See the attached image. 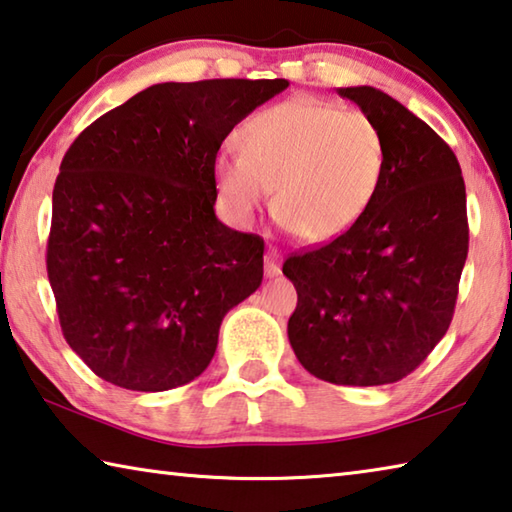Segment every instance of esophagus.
<instances>
[{"label":"esophagus","mask_w":512,"mask_h":512,"mask_svg":"<svg viewBox=\"0 0 512 512\" xmlns=\"http://www.w3.org/2000/svg\"><path fill=\"white\" fill-rule=\"evenodd\" d=\"M264 273H266V277H277L282 273L280 253H277L275 248H268V253L264 257Z\"/></svg>","instance_id":"34e87169"}]
</instances>
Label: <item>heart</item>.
I'll use <instances>...</instances> for the list:
<instances>
[{
  "label": "heart",
  "instance_id": "obj_1",
  "mask_svg": "<svg viewBox=\"0 0 512 512\" xmlns=\"http://www.w3.org/2000/svg\"><path fill=\"white\" fill-rule=\"evenodd\" d=\"M241 151L214 160L219 192L253 219L275 189V219L302 244L341 237L368 210L386 171V144L368 115L298 97L259 110L239 131Z\"/></svg>",
  "mask_w": 512,
  "mask_h": 512
}]
</instances>
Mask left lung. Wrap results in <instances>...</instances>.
<instances>
[{
  "mask_svg": "<svg viewBox=\"0 0 512 512\" xmlns=\"http://www.w3.org/2000/svg\"><path fill=\"white\" fill-rule=\"evenodd\" d=\"M339 94L379 126L386 171L348 232L284 262L298 291L287 332L314 377L384 386L418 368L452 323L470 241L465 183L454 151L400 101L370 85Z\"/></svg>",
  "mask_w": 512,
  "mask_h": 512,
  "instance_id": "obj_1",
  "label": "left lung"
}]
</instances>
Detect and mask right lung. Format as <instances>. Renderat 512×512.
Wrapping results in <instances>:
<instances>
[{"label": "right lung", "mask_w": 512, "mask_h": 512, "mask_svg": "<svg viewBox=\"0 0 512 512\" xmlns=\"http://www.w3.org/2000/svg\"><path fill=\"white\" fill-rule=\"evenodd\" d=\"M287 79L158 83L69 146L47 275L65 341L94 375L160 393L210 366L223 316L264 277V241L214 214L228 133Z\"/></svg>", "instance_id": "obj_1"}]
</instances>
